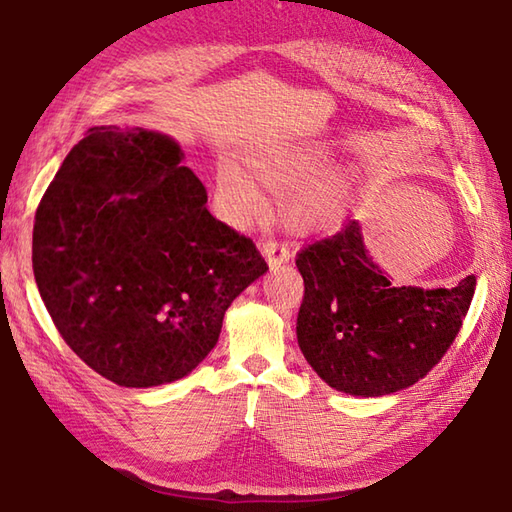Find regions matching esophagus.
Wrapping results in <instances>:
<instances>
[{
  "instance_id": "obj_1",
  "label": "esophagus",
  "mask_w": 512,
  "mask_h": 512,
  "mask_svg": "<svg viewBox=\"0 0 512 512\" xmlns=\"http://www.w3.org/2000/svg\"><path fill=\"white\" fill-rule=\"evenodd\" d=\"M264 255L268 259L270 268H279L281 264H286L290 259V248L286 242H275V239H266L262 244Z\"/></svg>"
}]
</instances>
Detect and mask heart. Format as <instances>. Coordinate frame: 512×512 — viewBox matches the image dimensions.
Listing matches in <instances>:
<instances>
[{
	"label": "heart",
	"mask_w": 512,
	"mask_h": 512,
	"mask_svg": "<svg viewBox=\"0 0 512 512\" xmlns=\"http://www.w3.org/2000/svg\"><path fill=\"white\" fill-rule=\"evenodd\" d=\"M325 158L328 154L319 145L279 143L250 149L246 154V165L268 187L286 189L317 173ZM215 195L222 215L235 226H250L266 211V195L253 173L231 160L217 165ZM347 198H350V187H347L343 173H321L290 191L286 202L288 220L299 231H328L343 220Z\"/></svg>",
	"instance_id": "1"
}]
</instances>
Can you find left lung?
Wrapping results in <instances>:
<instances>
[{"label":"left lung","instance_id":"obj_1","mask_svg":"<svg viewBox=\"0 0 512 512\" xmlns=\"http://www.w3.org/2000/svg\"><path fill=\"white\" fill-rule=\"evenodd\" d=\"M303 299L297 339L330 387L352 396H385L427 376L458 336L475 275L453 288L391 286L369 259L361 226L308 244L297 255Z\"/></svg>","mask_w":512,"mask_h":512}]
</instances>
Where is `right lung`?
Returning <instances> with one entry per match:
<instances>
[{"label": "right lung", "mask_w": 512, "mask_h": 512, "mask_svg": "<svg viewBox=\"0 0 512 512\" xmlns=\"http://www.w3.org/2000/svg\"><path fill=\"white\" fill-rule=\"evenodd\" d=\"M171 138L103 125L65 156L32 228V270L63 341L123 387L184 378L268 264L215 220Z\"/></svg>", "instance_id": "add662e5"}]
</instances>
